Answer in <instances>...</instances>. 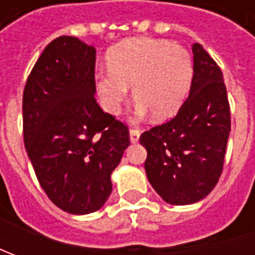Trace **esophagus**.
Listing matches in <instances>:
<instances>
[{
  "mask_svg": "<svg viewBox=\"0 0 255 255\" xmlns=\"http://www.w3.org/2000/svg\"><path fill=\"white\" fill-rule=\"evenodd\" d=\"M129 136H130V142L136 143L139 140L140 130H139V129H130V130H129Z\"/></svg>",
  "mask_w": 255,
  "mask_h": 255,
  "instance_id": "34e87169",
  "label": "esophagus"
}]
</instances>
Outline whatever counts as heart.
Returning <instances> with one entry per match:
<instances>
[{
    "label": "heart",
    "mask_w": 255,
    "mask_h": 255,
    "mask_svg": "<svg viewBox=\"0 0 255 255\" xmlns=\"http://www.w3.org/2000/svg\"><path fill=\"white\" fill-rule=\"evenodd\" d=\"M109 72L96 75V89L106 112L116 115L133 86L136 115L150 111L154 119L171 118L180 109L193 79L190 54L166 39L134 38L109 54Z\"/></svg>",
    "instance_id": "heart-1"
}]
</instances>
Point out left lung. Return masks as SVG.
Wrapping results in <instances>:
<instances>
[{
    "label": "left lung",
    "mask_w": 255,
    "mask_h": 255,
    "mask_svg": "<svg viewBox=\"0 0 255 255\" xmlns=\"http://www.w3.org/2000/svg\"><path fill=\"white\" fill-rule=\"evenodd\" d=\"M231 129L230 105L219 65L193 45L190 93L169 122L142 133L147 180L169 204L203 200L220 179Z\"/></svg>",
    "instance_id": "obj_1"
}]
</instances>
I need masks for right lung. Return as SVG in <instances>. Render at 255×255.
<instances>
[{
	"label": "right lung",
	"instance_id": "1",
	"mask_svg": "<svg viewBox=\"0 0 255 255\" xmlns=\"http://www.w3.org/2000/svg\"><path fill=\"white\" fill-rule=\"evenodd\" d=\"M96 49L75 36L46 45L22 98L24 143L49 200L71 214L99 210L111 174L130 144L129 129L95 99Z\"/></svg>",
	"mask_w": 255,
	"mask_h": 255
}]
</instances>
